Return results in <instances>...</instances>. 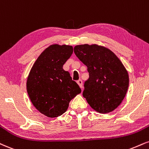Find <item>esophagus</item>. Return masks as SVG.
<instances>
[{
  "label": "esophagus",
  "mask_w": 149,
  "mask_h": 149,
  "mask_svg": "<svg viewBox=\"0 0 149 149\" xmlns=\"http://www.w3.org/2000/svg\"><path fill=\"white\" fill-rule=\"evenodd\" d=\"M77 83L78 84V85L80 86V88H81L82 89H83V87H82V81L81 80H78V81H77Z\"/></svg>",
  "instance_id": "obj_1"
}]
</instances>
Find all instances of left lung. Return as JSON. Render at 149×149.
Masks as SVG:
<instances>
[{
  "mask_svg": "<svg viewBox=\"0 0 149 149\" xmlns=\"http://www.w3.org/2000/svg\"><path fill=\"white\" fill-rule=\"evenodd\" d=\"M74 53L87 66L89 74L83 97L97 112H112L121 103L128 88L129 76L124 65L109 48L97 44L77 45Z\"/></svg>",
  "mask_w": 149,
  "mask_h": 149,
  "instance_id": "1",
  "label": "left lung"
}]
</instances>
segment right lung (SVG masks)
<instances>
[{"mask_svg":"<svg viewBox=\"0 0 149 149\" xmlns=\"http://www.w3.org/2000/svg\"><path fill=\"white\" fill-rule=\"evenodd\" d=\"M72 46L50 45L30 69L26 89L35 108L48 117H57L67 110L69 102L81 92L63 65L73 54Z\"/></svg>","mask_w":149,"mask_h":149,"instance_id":"add662e5","label":"right lung"}]
</instances>
